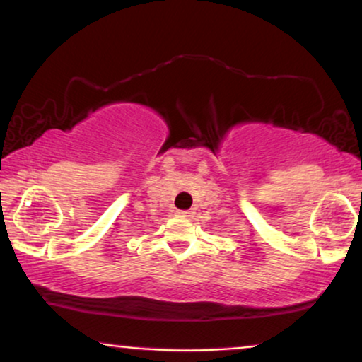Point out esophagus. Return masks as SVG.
I'll return each mask as SVG.
<instances>
[{
    "instance_id": "34e87169",
    "label": "esophagus",
    "mask_w": 362,
    "mask_h": 362,
    "mask_svg": "<svg viewBox=\"0 0 362 362\" xmlns=\"http://www.w3.org/2000/svg\"><path fill=\"white\" fill-rule=\"evenodd\" d=\"M179 216H180V218H192V216H193V211H190V210L179 211Z\"/></svg>"
}]
</instances>
